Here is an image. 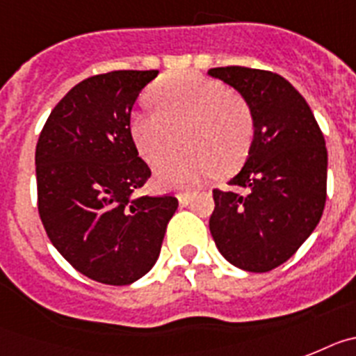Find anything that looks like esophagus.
<instances>
[{"mask_svg":"<svg viewBox=\"0 0 356 356\" xmlns=\"http://www.w3.org/2000/svg\"><path fill=\"white\" fill-rule=\"evenodd\" d=\"M190 202H191V193H181V195H179V204H181V206H188Z\"/></svg>","mask_w":356,"mask_h":356,"instance_id":"34e87169","label":"esophagus"}]
</instances>
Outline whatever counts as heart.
I'll use <instances>...</instances> for the list:
<instances>
[{"label": "heart", "instance_id": "1", "mask_svg": "<svg viewBox=\"0 0 356 356\" xmlns=\"http://www.w3.org/2000/svg\"><path fill=\"white\" fill-rule=\"evenodd\" d=\"M156 111H134L129 134L148 165H159L173 152L175 134L183 131L188 152L163 163L159 186L186 191L213 175L233 174L245 161L254 134L251 107L224 84L197 73H174L150 91Z\"/></svg>", "mask_w": 356, "mask_h": 356}]
</instances>
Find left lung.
<instances>
[{
  "instance_id": "left-lung-1",
  "label": "left lung",
  "mask_w": 356,
  "mask_h": 356,
  "mask_svg": "<svg viewBox=\"0 0 356 356\" xmlns=\"http://www.w3.org/2000/svg\"><path fill=\"white\" fill-rule=\"evenodd\" d=\"M208 75L236 89L254 120L245 165L229 181L245 193L213 190L209 231L234 267L268 272L293 256L323 216L324 136L307 100L277 73L227 66Z\"/></svg>"
}]
</instances>
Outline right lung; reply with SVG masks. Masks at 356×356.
Returning a JSON list of instances; mask_svg holds the SVG:
<instances>
[{
    "mask_svg": "<svg viewBox=\"0 0 356 356\" xmlns=\"http://www.w3.org/2000/svg\"><path fill=\"white\" fill-rule=\"evenodd\" d=\"M156 70L82 80L55 105L35 148L37 208L49 242L80 274L131 285L156 265L175 197L138 195L150 168L129 134Z\"/></svg>",
    "mask_w": 356,
    "mask_h": 356,
    "instance_id": "1",
    "label": "right lung"
}]
</instances>
